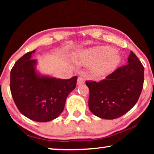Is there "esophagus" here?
<instances>
[{
    "mask_svg": "<svg viewBox=\"0 0 154 154\" xmlns=\"http://www.w3.org/2000/svg\"><path fill=\"white\" fill-rule=\"evenodd\" d=\"M85 82V77H83V76H80L78 77V79H77V85H79L81 84H83V83Z\"/></svg>",
    "mask_w": 154,
    "mask_h": 154,
    "instance_id": "esophagus-1",
    "label": "esophagus"
}]
</instances>
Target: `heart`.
<instances>
[{"mask_svg":"<svg viewBox=\"0 0 154 154\" xmlns=\"http://www.w3.org/2000/svg\"><path fill=\"white\" fill-rule=\"evenodd\" d=\"M88 63L100 62L95 68V73L103 75L111 71L118 64L120 58L116 49L109 46H101L88 51Z\"/></svg>","mask_w":154,"mask_h":154,"instance_id":"obj_1","label":"heart"}]
</instances>
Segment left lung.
I'll return each instance as SVG.
<instances>
[{"label":"left lung","mask_w":154,"mask_h":154,"mask_svg":"<svg viewBox=\"0 0 154 154\" xmlns=\"http://www.w3.org/2000/svg\"><path fill=\"white\" fill-rule=\"evenodd\" d=\"M144 82V67L132 52L128 64L119 67L105 79L86 81L90 96L88 106L92 113L106 119L118 118L137 103Z\"/></svg>","instance_id":"left-lung-1"}]
</instances>
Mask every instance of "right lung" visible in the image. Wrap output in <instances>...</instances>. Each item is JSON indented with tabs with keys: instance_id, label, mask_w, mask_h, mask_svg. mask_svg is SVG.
I'll use <instances>...</instances> for the list:
<instances>
[{
	"instance_id": "obj_1",
	"label": "right lung",
	"mask_w": 154,
	"mask_h": 154,
	"mask_svg": "<svg viewBox=\"0 0 154 154\" xmlns=\"http://www.w3.org/2000/svg\"><path fill=\"white\" fill-rule=\"evenodd\" d=\"M35 50L18 60L10 75V90L18 110L33 121L56 119L64 110L68 95L77 84V77L69 79L41 76L36 71Z\"/></svg>"
}]
</instances>
